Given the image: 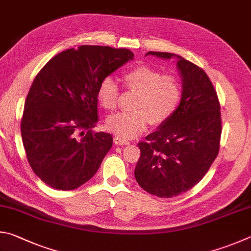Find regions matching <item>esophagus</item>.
I'll use <instances>...</instances> for the list:
<instances>
[{"label":"esophagus","instance_id":"34e87169","mask_svg":"<svg viewBox=\"0 0 251 251\" xmlns=\"http://www.w3.org/2000/svg\"><path fill=\"white\" fill-rule=\"evenodd\" d=\"M114 143H115V145L117 146H123V145H129L130 141L123 137H120V136H115V137H114Z\"/></svg>","mask_w":251,"mask_h":251}]
</instances>
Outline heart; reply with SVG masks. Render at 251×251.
Wrapping results in <instances>:
<instances>
[{
  "label": "heart",
  "instance_id": "heart-1",
  "mask_svg": "<svg viewBox=\"0 0 251 251\" xmlns=\"http://www.w3.org/2000/svg\"><path fill=\"white\" fill-rule=\"evenodd\" d=\"M123 85L137 92L134 110L117 113L106 121V127L123 138H133L151 124L160 126L173 116L182 99V82L179 76L162 75L148 66H137L122 76ZM120 86L112 76H105L98 86L99 104L107 111L115 110L120 99Z\"/></svg>",
  "mask_w": 251,
  "mask_h": 251
}]
</instances>
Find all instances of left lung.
<instances>
[{
  "label": "left lung",
  "mask_w": 251,
  "mask_h": 251,
  "mask_svg": "<svg viewBox=\"0 0 251 251\" xmlns=\"http://www.w3.org/2000/svg\"><path fill=\"white\" fill-rule=\"evenodd\" d=\"M163 59L177 58L183 82L179 107L160 128L138 143L135 168L138 184L158 198H172L192 189L206 175L220 151L221 105L212 81L202 68L169 52L149 51Z\"/></svg>",
  "instance_id": "obj_1"
}]
</instances>
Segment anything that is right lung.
<instances>
[{"instance_id":"add662e5","label":"right lung","mask_w":251,"mask_h":251,"mask_svg":"<svg viewBox=\"0 0 251 251\" xmlns=\"http://www.w3.org/2000/svg\"><path fill=\"white\" fill-rule=\"evenodd\" d=\"M134 58L126 48L83 45L58 53L38 72L21 122L29 166L51 188L69 191L89 181L112 148L99 121L98 86Z\"/></svg>"}]
</instances>
